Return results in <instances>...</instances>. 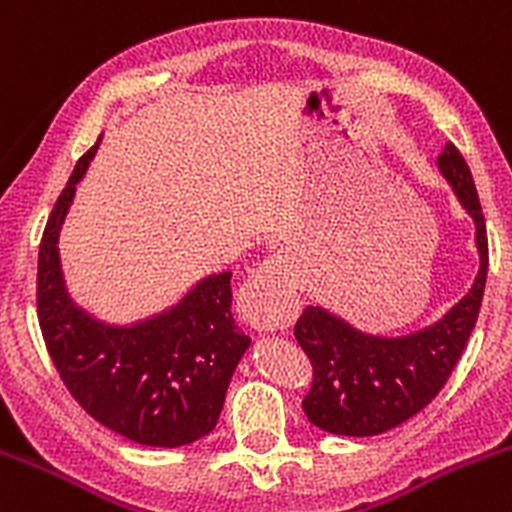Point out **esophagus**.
Returning a JSON list of instances; mask_svg holds the SVG:
<instances>
[{
  "label": "esophagus",
  "mask_w": 512,
  "mask_h": 512,
  "mask_svg": "<svg viewBox=\"0 0 512 512\" xmlns=\"http://www.w3.org/2000/svg\"><path fill=\"white\" fill-rule=\"evenodd\" d=\"M246 320L258 330L288 328L298 315V293L291 263L271 256L256 268L241 291Z\"/></svg>",
  "instance_id": "obj_1"
}]
</instances>
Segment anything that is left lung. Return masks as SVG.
<instances>
[{
  "label": "left lung",
  "mask_w": 512,
  "mask_h": 512,
  "mask_svg": "<svg viewBox=\"0 0 512 512\" xmlns=\"http://www.w3.org/2000/svg\"><path fill=\"white\" fill-rule=\"evenodd\" d=\"M439 170L458 202L476 221L481 254L473 288L431 328L407 337H374L355 330L328 310L310 305L293 333L313 367L303 397L310 424L337 436H374L419 414L449 382L476 328L488 276V234L471 170L453 142L439 155Z\"/></svg>",
  "instance_id": "left-lung-1"
}]
</instances>
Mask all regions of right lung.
Here are the masks:
<instances>
[{
  "label": "right lung",
  "instance_id": "add662e5",
  "mask_svg": "<svg viewBox=\"0 0 512 512\" xmlns=\"http://www.w3.org/2000/svg\"><path fill=\"white\" fill-rule=\"evenodd\" d=\"M96 145L76 162L39 246L36 313L71 397L142 446L192 444L217 426L226 387L249 347L231 318V273L209 276L182 303L133 328L98 323L63 288L59 231Z\"/></svg>",
  "mask_w": 512,
  "mask_h": 512
}]
</instances>
